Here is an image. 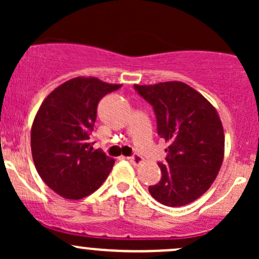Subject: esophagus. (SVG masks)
Segmentation results:
<instances>
[{
	"instance_id": "34e87169",
	"label": "esophagus",
	"mask_w": 259,
	"mask_h": 259,
	"mask_svg": "<svg viewBox=\"0 0 259 259\" xmlns=\"http://www.w3.org/2000/svg\"><path fill=\"white\" fill-rule=\"evenodd\" d=\"M127 160H129L130 163H133V164H135V165H139L140 163L142 162V157L140 156V154L135 153V154H133V156L127 157Z\"/></svg>"
}]
</instances>
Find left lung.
Listing matches in <instances>:
<instances>
[{"instance_id": "obj_1", "label": "left lung", "mask_w": 259, "mask_h": 259, "mask_svg": "<svg viewBox=\"0 0 259 259\" xmlns=\"http://www.w3.org/2000/svg\"><path fill=\"white\" fill-rule=\"evenodd\" d=\"M152 106L157 133L168 142L162 178L148 187L154 200L169 207L191 203L209 189L224 157V132L215 108L180 81L134 85Z\"/></svg>"}]
</instances>
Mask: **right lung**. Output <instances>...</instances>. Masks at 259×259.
Returning <instances> with one entry per match:
<instances>
[{
	"mask_svg": "<svg viewBox=\"0 0 259 259\" xmlns=\"http://www.w3.org/2000/svg\"><path fill=\"white\" fill-rule=\"evenodd\" d=\"M121 85L97 78H74L55 89L38 108L31 126L35 168L62 197L80 200L102 185L114 159L92 148L90 136L100 100Z\"/></svg>",
	"mask_w": 259,
	"mask_h": 259,
	"instance_id": "1",
	"label": "right lung"
}]
</instances>
